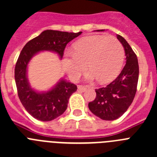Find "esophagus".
I'll use <instances>...</instances> for the list:
<instances>
[{
    "instance_id": "esophagus-1",
    "label": "esophagus",
    "mask_w": 157,
    "mask_h": 157,
    "mask_svg": "<svg viewBox=\"0 0 157 157\" xmlns=\"http://www.w3.org/2000/svg\"><path fill=\"white\" fill-rule=\"evenodd\" d=\"M87 89V86H78V90L80 91H85Z\"/></svg>"
}]
</instances>
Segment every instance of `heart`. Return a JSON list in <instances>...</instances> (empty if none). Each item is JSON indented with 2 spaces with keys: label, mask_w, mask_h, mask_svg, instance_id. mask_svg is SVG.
<instances>
[{
  "label": "heart",
  "mask_w": 157,
  "mask_h": 157,
  "mask_svg": "<svg viewBox=\"0 0 157 157\" xmlns=\"http://www.w3.org/2000/svg\"><path fill=\"white\" fill-rule=\"evenodd\" d=\"M124 59V48L115 37L90 35L82 37L73 45V54L63 60L69 77L77 80L86 70L91 71L86 76L89 81L95 78L101 83L114 80L120 73Z\"/></svg>",
  "instance_id": "obj_1"
}]
</instances>
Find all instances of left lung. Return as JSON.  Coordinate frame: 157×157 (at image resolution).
Segmentation results:
<instances>
[{"instance_id":"obj_1","label":"left lung","mask_w":157,"mask_h":157,"mask_svg":"<svg viewBox=\"0 0 157 157\" xmlns=\"http://www.w3.org/2000/svg\"><path fill=\"white\" fill-rule=\"evenodd\" d=\"M116 36L124 47L127 63L114 81L107 86L96 89V98L88 105L91 112L104 120H115L123 116L134 101L138 86L137 56L122 36Z\"/></svg>"}]
</instances>
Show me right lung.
Returning a JSON list of instances; mask_svg holds the SVG:
<instances>
[{"instance_id":"1","label":"right lung","mask_w":157,"mask_h":157,"mask_svg":"<svg viewBox=\"0 0 157 157\" xmlns=\"http://www.w3.org/2000/svg\"><path fill=\"white\" fill-rule=\"evenodd\" d=\"M82 34L46 30L29 41L19 54L15 67V80L22 105L36 120L51 121L66 111L71 95L77 90V86L61 80L46 93H37L30 86L27 67L30 59L40 51H53L63 57L67 44Z\"/></svg>"}]
</instances>
